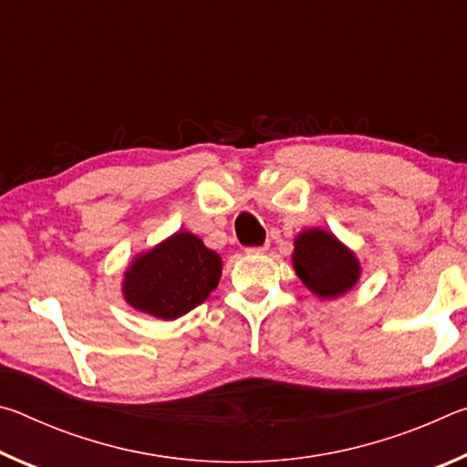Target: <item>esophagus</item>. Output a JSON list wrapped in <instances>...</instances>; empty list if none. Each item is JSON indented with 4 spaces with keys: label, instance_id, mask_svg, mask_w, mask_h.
<instances>
[{
    "label": "esophagus",
    "instance_id": "obj_1",
    "mask_svg": "<svg viewBox=\"0 0 467 467\" xmlns=\"http://www.w3.org/2000/svg\"><path fill=\"white\" fill-rule=\"evenodd\" d=\"M265 251H267V244H264V247H247L249 255H262Z\"/></svg>",
    "mask_w": 467,
    "mask_h": 467
}]
</instances>
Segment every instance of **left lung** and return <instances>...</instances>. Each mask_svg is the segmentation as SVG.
I'll list each match as a JSON object with an SVG mask.
<instances>
[{"mask_svg":"<svg viewBox=\"0 0 467 467\" xmlns=\"http://www.w3.org/2000/svg\"><path fill=\"white\" fill-rule=\"evenodd\" d=\"M295 270L317 296L334 298L350 290L358 280L360 265L334 234L319 228L305 231L295 241Z\"/></svg>","mask_w":467,"mask_h":467,"instance_id":"1","label":"left lung"}]
</instances>
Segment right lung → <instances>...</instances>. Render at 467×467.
I'll return each mask as SVG.
<instances>
[{"mask_svg":"<svg viewBox=\"0 0 467 467\" xmlns=\"http://www.w3.org/2000/svg\"><path fill=\"white\" fill-rule=\"evenodd\" d=\"M223 262L197 236L177 233L138 257L125 272L123 295L136 309L177 319L218 286Z\"/></svg>","mask_w":467,"mask_h":467,"instance_id":"add662e5","label":"right lung"}]
</instances>
